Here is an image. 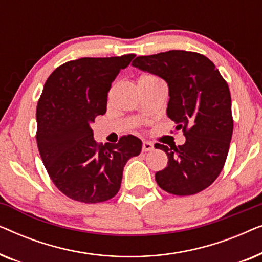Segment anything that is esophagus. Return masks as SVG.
Here are the masks:
<instances>
[{
    "mask_svg": "<svg viewBox=\"0 0 262 262\" xmlns=\"http://www.w3.org/2000/svg\"><path fill=\"white\" fill-rule=\"evenodd\" d=\"M154 149V145L151 144V143L149 142H143V146H142V150L144 152L146 151H151V150Z\"/></svg>",
    "mask_w": 262,
    "mask_h": 262,
    "instance_id": "esophagus-1",
    "label": "esophagus"
}]
</instances>
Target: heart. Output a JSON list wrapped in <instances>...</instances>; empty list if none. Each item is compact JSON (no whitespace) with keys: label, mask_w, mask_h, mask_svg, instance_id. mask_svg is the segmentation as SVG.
Listing matches in <instances>:
<instances>
[{"label":"heart","mask_w":262,"mask_h":262,"mask_svg":"<svg viewBox=\"0 0 262 262\" xmlns=\"http://www.w3.org/2000/svg\"><path fill=\"white\" fill-rule=\"evenodd\" d=\"M155 80H157V77L152 76V75H142V76L138 78V83H148V82H152Z\"/></svg>","instance_id":"heart-1"}]
</instances>
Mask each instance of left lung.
<instances>
[{
  "label": "left lung",
  "instance_id": "1",
  "mask_svg": "<svg viewBox=\"0 0 262 262\" xmlns=\"http://www.w3.org/2000/svg\"><path fill=\"white\" fill-rule=\"evenodd\" d=\"M132 66L167 82V117L186 137L182 145L155 144L168 156L167 167L155 174L157 185L175 195L202 192L221 174L230 146L234 120L227 81L207 57L184 50L139 56Z\"/></svg>",
  "mask_w": 262,
  "mask_h": 262
}]
</instances>
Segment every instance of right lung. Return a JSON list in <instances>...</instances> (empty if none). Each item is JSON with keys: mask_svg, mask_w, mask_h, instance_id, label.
I'll return each mask as SVG.
<instances>
[{"mask_svg": "<svg viewBox=\"0 0 262 262\" xmlns=\"http://www.w3.org/2000/svg\"><path fill=\"white\" fill-rule=\"evenodd\" d=\"M134 53L69 60L50 75L37 106V144L53 184L76 202L95 204L120 188L125 163L139 155L142 141L123 136L117 144L96 143L91 124L106 113L114 78Z\"/></svg>", "mask_w": 262, "mask_h": 262, "instance_id": "1", "label": "right lung"}]
</instances>
